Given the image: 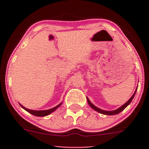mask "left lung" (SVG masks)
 Listing matches in <instances>:
<instances>
[{"mask_svg": "<svg viewBox=\"0 0 149 149\" xmlns=\"http://www.w3.org/2000/svg\"><path fill=\"white\" fill-rule=\"evenodd\" d=\"M136 91H137V88H136V91H135L134 94H133V96H132V97H130V100H129L127 102L125 103L123 105H122L120 107H119V108H118V109H115V110H113V111H106V110H103V109H100V108L97 107H96V106H94V105L93 104L91 103V102L89 101V100H88V98H87V101H88V104H89V106L91 107L93 109H94V110L97 111V112H100V113L103 114V115H117V114L120 113V112H121L122 111L124 110L125 108L127 107L128 106L129 104H130V102H132V100H133V97H134L135 94H136Z\"/></svg>", "mask_w": 149, "mask_h": 149, "instance_id": "obj_1", "label": "left lung"}]
</instances>
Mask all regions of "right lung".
<instances>
[{"mask_svg": "<svg viewBox=\"0 0 149 149\" xmlns=\"http://www.w3.org/2000/svg\"><path fill=\"white\" fill-rule=\"evenodd\" d=\"M61 104H62V102H61V104H59L58 105H57V106L55 107L52 108V109H47V110H32V109H27V108L24 107L22 106V104H20V106L22 107L23 109H24L25 110L27 111L28 112L31 113V115H35V116H37V117H45V116H47V115H49V114H51L52 112H53L54 111H55V109H58V108L59 107Z\"/></svg>", "mask_w": 149, "mask_h": 149, "instance_id": "1", "label": "right lung"}]
</instances>
